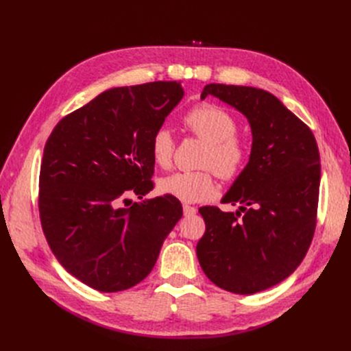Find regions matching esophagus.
<instances>
[{
    "instance_id": "34e87169",
    "label": "esophagus",
    "mask_w": 351,
    "mask_h": 351,
    "mask_svg": "<svg viewBox=\"0 0 351 351\" xmlns=\"http://www.w3.org/2000/svg\"><path fill=\"white\" fill-rule=\"evenodd\" d=\"M183 212H184L186 217L195 215L196 214V208L195 206H190V205H183Z\"/></svg>"
}]
</instances>
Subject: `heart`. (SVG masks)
<instances>
[{
	"label": "heart",
	"mask_w": 351,
	"mask_h": 351,
	"mask_svg": "<svg viewBox=\"0 0 351 351\" xmlns=\"http://www.w3.org/2000/svg\"><path fill=\"white\" fill-rule=\"evenodd\" d=\"M187 130L208 142L199 171H178L159 180V192L187 204L212 199L217 193V173L232 180L244 169L249 159V147L237 132L234 115L215 104L202 102L190 108L184 119ZM151 155L158 167L173 164L176 139L167 125H159L151 137Z\"/></svg>",
	"instance_id": "obj_1"
}]
</instances>
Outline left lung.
<instances>
[{
	"instance_id": "obj_1",
	"label": "left lung",
	"mask_w": 351,
	"mask_h": 351,
	"mask_svg": "<svg viewBox=\"0 0 351 351\" xmlns=\"http://www.w3.org/2000/svg\"><path fill=\"white\" fill-rule=\"evenodd\" d=\"M219 98L246 117L253 136L247 165L222 204L200 208L205 234L196 246L206 277L219 289L253 294L295 271L313 239L321 158L312 130L272 93L210 83L200 98Z\"/></svg>"
}]
</instances>
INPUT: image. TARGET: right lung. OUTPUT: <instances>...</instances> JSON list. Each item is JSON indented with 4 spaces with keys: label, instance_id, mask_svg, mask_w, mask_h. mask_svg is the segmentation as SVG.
Returning <instances> with one entry per match:
<instances>
[{
    "label": "right lung",
    "instance_id": "add662e5",
    "mask_svg": "<svg viewBox=\"0 0 351 351\" xmlns=\"http://www.w3.org/2000/svg\"><path fill=\"white\" fill-rule=\"evenodd\" d=\"M183 95L177 82L112 88L66 115L48 137L42 230L66 271L95 290L117 293L145 280L183 215L168 195L127 205L130 195L142 199L154 189L151 137Z\"/></svg>",
    "mask_w": 351,
    "mask_h": 351
}]
</instances>
